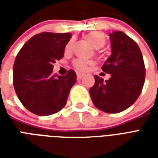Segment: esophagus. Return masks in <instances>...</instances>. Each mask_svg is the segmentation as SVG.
<instances>
[{
	"instance_id": "obj_1",
	"label": "esophagus",
	"mask_w": 158,
	"mask_h": 158,
	"mask_svg": "<svg viewBox=\"0 0 158 158\" xmlns=\"http://www.w3.org/2000/svg\"><path fill=\"white\" fill-rule=\"evenodd\" d=\"M83 77H84V73H77V79H82Z\"/></svg>"
}]
</instances>
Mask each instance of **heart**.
Listing matches in <instances>:
<instances>
[{"instance_id":"b5f03b06","label":"heart","mask_w":158,"mask_h":158,"mask_svg":"<svg viewBox=\"0 0 158 158\" xmlns=\"http://www.w3.org/2000/svg\"><path fill=\"white\" fill-rule=\"evenodd\" d=\"M86 40L92 45L93 47H95L96 49H99L101 47H102L104 44H105V35L102 32H91L89 34H87L85 35ZM73 42L69 41L65 47V52H69L72 49ZM93 62L91 61H85L83 59H76L73 62V65L78 70L80 71H85L88 69V66L92 65Z\"/></svg>"}]
</instances>
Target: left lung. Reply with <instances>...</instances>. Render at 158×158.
<instances>
[{"instance_id": "obj_1", "label": "left lung", "mask_w": 158, "mask_h": 158, "mask_svg": "<svg viewBox=\"0 0 158 158\" xmlns=\"http://www.w3.org/2000/svg\"><path fill=\"white\" fill-rule=\"evenodd\" d=\"M112 55L102 66L108 80L95 75L89 89L94 105L102 112L118 113L132 106L141 93L146 69L142 53L134 40L121 31L109 35Z\"/></svg>"}]
</instances>
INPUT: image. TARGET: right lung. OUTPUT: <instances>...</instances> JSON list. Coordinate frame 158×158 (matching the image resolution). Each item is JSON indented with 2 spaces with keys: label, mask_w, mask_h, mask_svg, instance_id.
Returning a JSON list of instances; mask_svg holds the SVG:
<instances>
[{
  "label": "right lung",
  "mask_w": 158,
  "mask_h": 158,
  "mask_svg": "<svg viewBox=\"0 0 158 158\" xmlns=\"http://www.w3.org/2000/svg\"><path fill=\"white\" fill-rule=\"evenodd\" d=\"M70 33L42 32L26 42L13 65L16 94L29 112L39 116L57 113L66 105L70 89L76 83L75 72L53 74V64L63 57Z\"/></svg>",
  "instance_id": "right-lung-1"
}]
</instances>
